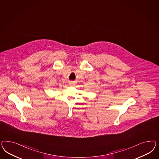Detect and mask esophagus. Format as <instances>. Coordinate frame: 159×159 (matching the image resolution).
I'll use <instances>...</instances> for the list:
<instances>
[{
  "instance_id": "esophagus-1",
  "label": "esophagus",
  "mask_w": 159,
  "mask_h": 159,
  "mask_svg": "<svg viewBox=\"0 0 159 159\" xmlns=\"http://www.w3.org/2000/svg\"><path fill=\"white\" fill-rule=\"evenodd\" d=\"M69 84H72V83H70Z\"/></svg>"
}]
</instances>
